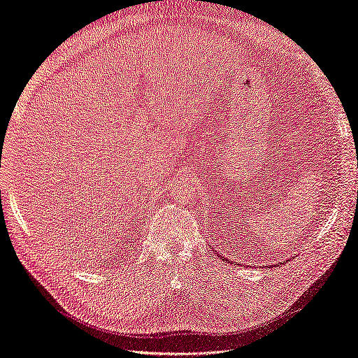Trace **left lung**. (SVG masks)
<instances>
[{
    "label": "left lung",
    "mask_w": 358,
    "mask_h": 358,
    "mask_svg": "<svg viewBox=\"0 0 358 358\" xmlns=\"http://www.w3.org/2000/svg\"><path fill=\"white\" fill-rule=\"evenodd\" d=\"M226 261H227V259H226Z\"/></svg>",
    "instance_id": "left-lung-1"
}]
</instances>
